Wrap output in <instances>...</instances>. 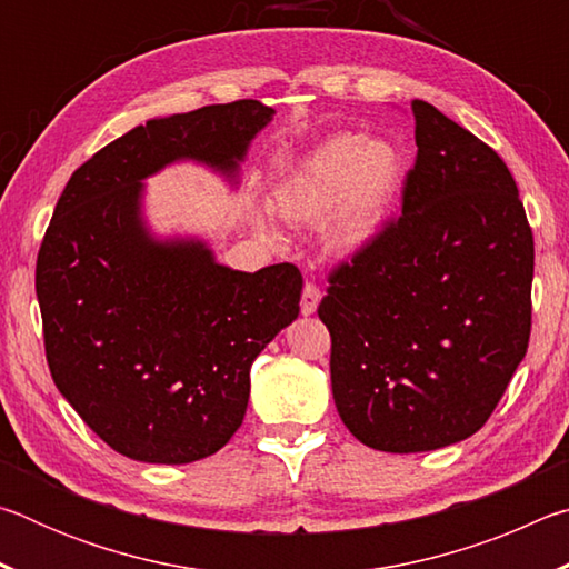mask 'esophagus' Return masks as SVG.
<instances>
[{
  "mask_svg": "<svg viewBox=\"0 0 569 569\" xmlns=\"http://www.w3.org/2000/svg\"><path fill=\"white\" fill-rule=\"evenodd\" d=\"M319 301H321L319 286L306 283V286H303V296H301V313H303V316L316 313V308H319Z\"/></svg>",
  "mask_w": 569,
  "mask_h": 569,
  "instance_id": "obj_1",
  "label": "esophagus"
}]
</instances>
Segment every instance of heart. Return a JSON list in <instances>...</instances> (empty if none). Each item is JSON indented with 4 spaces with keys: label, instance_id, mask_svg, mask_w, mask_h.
<instances>
[{
    "label": "heart",
    "instance_id": "b5f03b06",
    "mask_svg": "<svg viewBox=\"0 0 569 569\" xmlns=\"http://www.w3.org/2000/svg\"><path fill=\"white\" fill-rule=\"evenodd\" d=\"M403 180V156L389 140L359 132L326 138L273 192V208L288 223L323 218L321 240L329 253L351 256L381 233Z\"/></svg>",
    "mask_w": 569,
    "mask_h": 569
}]
</instances>
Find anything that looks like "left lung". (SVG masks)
I'll return each mask as SVG.
<instances>
[{"instance_id":"1","label":"left lung","mask_w":569,"mask_h":569,"mask_svg":"<svg viewBox=\"0 0 569 569\" xmlns=\"http://www.w3.org/2000/svg\"><path fill=\"white\" fill-rule=\"evenodd\" d=\"M411 114L401 216L333 268L319 306L339 417L393 455L485 427L532 331L535 240L512 172L435 104Z\"/></svg>"}]
</instances>
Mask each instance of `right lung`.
<instances>
[{
    "label": "right lung",
    "instance_id": "add662e5",
    "mask_svg": "<svg viewBox=\"0 0 569 569\" xmlns=\"http://www.w3.org/2000/svg\"><path fill=\"white\" fill-rule=\"evenodd\" d=\"M273 120L258 100L148 120L72 172L37 256L52 379L104 445L148 465L216 455L246 417L250 363L298 316L291 263H216L200 240H158L142 180L176 160L238 176Z\"/></svg>",
    "mask_w": 569,
    "mask_h": 569
}]
</instances>
